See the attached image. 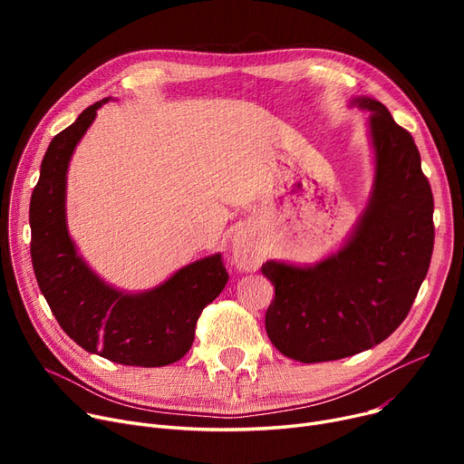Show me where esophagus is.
<instances>
[{"instance_id":"1","label":"esophagus","mask_w":464,"mask_h":464,"mask_svg":"<svg viewBox=\"0 0 464 464\" xmlns=\"http://www.w3.org/2000/svg\"><path fill=\"white\" fill-rule=\"evenodd\" d=\"M233 263L238 271H256L263 263L261 252L245 237L233 238Z\"/></svg>"}]
</instances>
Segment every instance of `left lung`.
Returning a JSON list of instances; mask_svg holds the SVG:
<instances>
[{
    "mask_svg": "<svg viewBox=\"0 0 464 464\" xmlns=\"http://www.w3.org/2000/svg\"><path fill=\"white\" fill-rule=\"evenodd\" d=\"M352 105L371 112L374 182L367 208L325 259L261 266L275 285L266 334L301 362L343 359L383 343L408 315L434 246V201L416 142L372 97H353Z\"/></svg>",
    "mask_w": 464,
    "mask_h": 464,
    "instance_id": "8db88e82",
    "label": "left lung"
}]
</instances>
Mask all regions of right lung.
Listing matches in <instances>:
<instances>
[{
  "label": "right lung",
  "mask_w": 464,
  "mask_h": 464,
  "mask_svg": "<svg viewBox=\"0 0 464 464\" xmlns=\"http://www.w3.org/2000/svg\"><path fill=\"white\" fill-rule=\"evenodd\" d=\"M109 100L84 109L48 144L30 201L32 263L54 318L81 348L130 367H165L188 353L195 324L229 275L222 254H214L131 294L107 284L79 256L65 219L67 169L95 111Z\"/></svg>",
  "instance_id": "right-lung-1"
}]
</instances>
